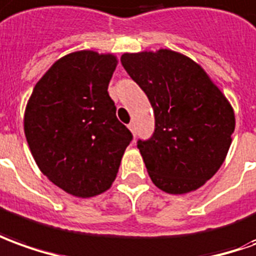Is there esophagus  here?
<instances>
[{
  "label": "esophagus",
  "mask_w": 256,
  "mask_h": 256,
  "mask_svg": "<svg viewBox=\"0 0 256 256\" xmlns=\"http://www.w3.org/2000/svg\"><path fill=\"white\" fill-rule=\"evenodd\" d=\"M128 128L131 130V132L134 134V136H135V135H136V128H135V124H134V122H131V124L128 125Z\"/></svg>",
  "instance_id": "esophagus-1"
}]
</instances>
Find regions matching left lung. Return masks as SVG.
Returning <instances> with one entry per match:
<instances>
[{
	"mask_svg": "<svg viewBox=\"0 0 256 256\" xmlns=\"http://www.w3.org/2000/svg\"><path fill=\"white\" fill-rule=\"evenodd\" d=\"M121 64L145 92L154 131L139 139L153 184L168 194L195 191L210 180L232 145V106L196 62L172 50L124 54Z\"/></svg>",
	"mask_w": 256,
	"mask_h": 256,
	"instance_id": "8db88e82",
	"label": "left lung"
}]
</instances>
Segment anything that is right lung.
Masks as SVG:
<instances>
[{"label": "right lung", "mask_w": 256, "mask_h": 256, "mask_svg": "<svg viewBox=\"0 0 256 256\" xmlns=\"http://www.w3.org/2000/svg\"><path fill=\"white\" fill-rule=\"evenodd\" d=\"M116 66L111 54H68L37 82L24 111V135L38 168L75 196L107 191L134 138L107 92Z\"/></svg>", "instance_id": "1"}]
</instances>
